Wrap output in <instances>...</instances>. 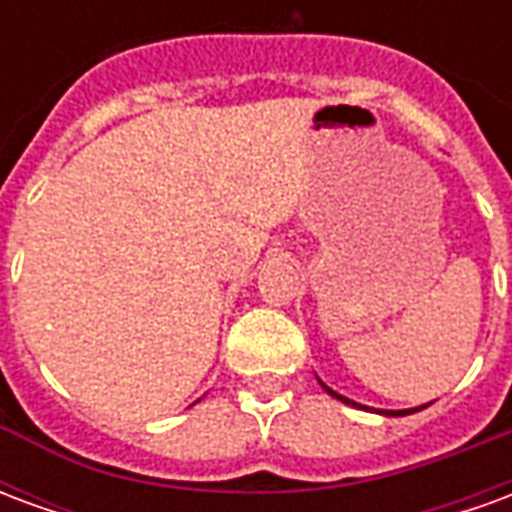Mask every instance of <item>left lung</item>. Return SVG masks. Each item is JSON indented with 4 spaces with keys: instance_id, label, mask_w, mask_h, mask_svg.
Returning a JSON list of instances; mask_svg holds the SVG:
<instances>
[{
    "instance_id": "left-lung-1",
    "label": "left lung",
    "mask_w": 512,
    "mask_h": 512,
    "mask_svg": "<svg viewBox=\"0 0 512 512\" xmlns=\"http://www.w3.org/2000/svg\"><path fill=\"white\" fill-rule=\"evenodd\" d=\"M321 386H323V389H326V392H329V395L337 397V400H343V403H348V406H356L354 400H348V397L337 395V392H334V389H329V386H326V384H321ZM414 411H419V408H406V411H386V417H406V414H414Z\"/></svg>"
}]
</instances>
